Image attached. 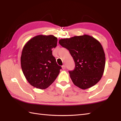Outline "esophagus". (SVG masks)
I'll use <instances>...</instances> for the list:
<instances>
[{"label": "esophagus", "mask_w": 121, "mask_h": 121, "mask_svg": "<svg viewBox=\"0 0 121 121\" xmlns=\"http://www.w3.org/2000/svg\"><path fill=\"white\" fill-rule=\"evenodd\" d=\"M62 69H63V70H65V65H63L62 66Z\"/></svg>", "instance_id": "esophagus-1"}]
</instances>
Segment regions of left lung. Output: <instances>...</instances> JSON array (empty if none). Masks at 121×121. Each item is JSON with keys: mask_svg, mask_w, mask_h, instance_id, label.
<instances>
[{"mask_svg": "<svg viewBox=\"0 0 121 121\" xmlns=\"http://www.w3.org/2000/svg\"><path fill=\"white\" fill-rule=\"evenodd\" d=\"M59 43L69 51L75 62L74 70L69 72L73 84L82 89L96 85L102 78L106 64L105 53L99 41L84 35L61 39Z\"/></svg>", "mask_w": 121, "mask_h": 121, "instance_id": "1", "label": "left lung"}]
</instances>
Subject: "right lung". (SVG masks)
<instances>
[{
	"instance_id": "1",
	"label": "right lung",
	"mask_w": 121,
	"mask_h": 121,
	"mask_svg": "<svg viewBox=\"0 0 121 121\" xmlns=\"http://www.w3.org/2000/svg\"><path fill=\"white\" fill-rule=\"evenodd\" d=\"M53 35H39L30 39L22 49V70L28 82L33 87L47 88L60 73V66L56 63L52 50L57 44Z\"/></svg>"
}]
</instances>
